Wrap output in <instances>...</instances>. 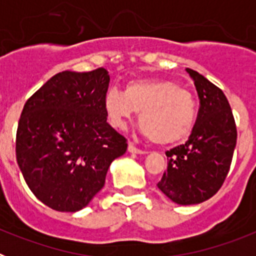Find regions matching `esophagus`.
<instances>
[{
  "label": "esophagus",
  "instance_id": "esophagus-1",
  "mask_svg": "<svg viewBox=\"0 0 256 256\" xmlns=\"http://www.w3.org/2000/svg\"><path fill=\"white\" fill-rule=\"evenodd\" d=\"M128 151H130V152H132V154H140V155H142V154H148V151L141 150V148H137L133 144H128Z\"/></svg>",
  "mask_w": 256,
  "mask_h": 256
}]
</instances>
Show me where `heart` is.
Masks as SVG:
<instances>
[{
	"label": "heart",
	"instance_id": "b5f03b06",
	"mask_svg": "<svg viewBox=\"0 0 256 256\" xmlns=\"http://www.w3.org/2000/svg\"><path fill=\"white\" fill-rule=\"evenodd\" d=\"M104 112L108 124L124 128L136 112L144 136L154 144H172L186 140L198 116V105L191 92L177 83L160 79H138L124 87L112 88L104 97Z\"/></svg>",
	"mask_w": 256,
	"mask_h": 256
}]
</instances>
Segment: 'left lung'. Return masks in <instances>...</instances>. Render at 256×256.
<instances>
[{
    "label": "left lung",
    "mask_w": 256,
    "mask_h": 256,
    "mask_svg": "<svg viewBox=\"0 0 256 256\" xmlns=\"http://www.w3.org/2000/svg\"><path fill=\"white\" fill-rule=\"evenodd\" d=\"M200 100L195 126L184 144L166 151L168 166L158 183L178 205L204 202L216 195L230 170L237 141L234 114L220 88L186 69Z\"/></svg>",
    "instance_id": "1"
}]
</instances>
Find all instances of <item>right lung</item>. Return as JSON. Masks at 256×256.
I'll return each instance as SVG.
<instances>
[{
    "label": "right lung",
    "instance_id": "1",
    "mask_svg": "<svg viewBox=\"0 0 256 256\" xmlns=\"http://www.w3.org/2000/svg\"><path fill=\"white\" fill-rule=\"evenodd\" d=\"M110 76L65 70L24 105L16 160L36 198L58 212H76L105 184L108 169L126 154V140L106 122L104 97Z\"/></svg>",
    "mask_w": 256,
    "mask_h": 256
}]
</instances>
